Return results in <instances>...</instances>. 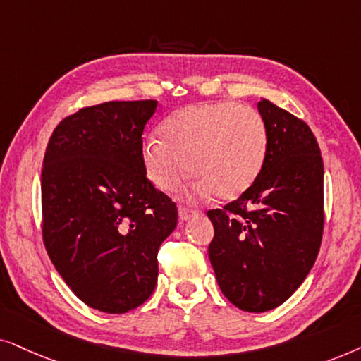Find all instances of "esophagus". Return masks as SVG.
Segmentation results:
<instances>
[{"instance_id": "1", "label": "esophagus", "mask_w": 361, "mask_h": 361, "mask_svg": "<svg viewBox=\"0 0 361 361\" xmlns=\"http://www.w3.org/2000/svg\"><path fill=\"white\" fill-rule=\"evenodd\" d=\"M178 214H180L181 221H190V219L196 218L200 213L196 209H190V208H185V206H181V208L178 209Z\"/></svg>"}]
</instances>
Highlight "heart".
Listing matches in <instances>:
<instances>
[{
    "instance_id": "1",
    "label": "heart",
    "mask_w": 361,
    "mask_h": 361,
    "mask_svg": "<svg viewBox=\"0 0 361 361\" xmlns=\"http://www.w3.org/2000/svg\"><path fill=\"white\" fill-rule=\"evenodd\" d=\"M267 153V128L256 109L231 100L195 104L171 114L161 137H145L143 166L161 191H175L191 170L198 196L234 200L251 188ZM190 166H188V163Z\"/></svg>"
}]
</instances>
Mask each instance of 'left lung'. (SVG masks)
Returning <instances> with one entry per match:
<instances>
[{"label":"left lung","mask_w":361,"mask_h":361,"mask_svg":"<svg viewBox=\"0 0 361 361\" xmlns=\"http://www.w3.org/2000/svg\"><path fill=\"white\" fill-rule=\"evenodd\" d=\"M257 110L266 160L251 188L208 211V254L226 299L259 314L284 304L314 266L324 233V161L305 122L267 99Z\"/></svg>","instance_id":"1"}]
</instances>
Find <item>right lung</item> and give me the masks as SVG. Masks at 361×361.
<instances>
[{
	"instance_id": "right-lung-1",
	"label": "right lung",
	"mask_w": 361,
	"mask_h": 361,
	"mask_svg": "<svg viewBox=\"0 0 361 361\" xmlns=\"http://www.w3.org/2000/svg\"><path fill=\"white\" fill-rule=\"evenodd\" d=\"M157 100L104 102L57 125L41 176L42 238L84 304L125 314L153 294L176 204L147 178L143 128Z\"/></svg>"
}]
</instances>
